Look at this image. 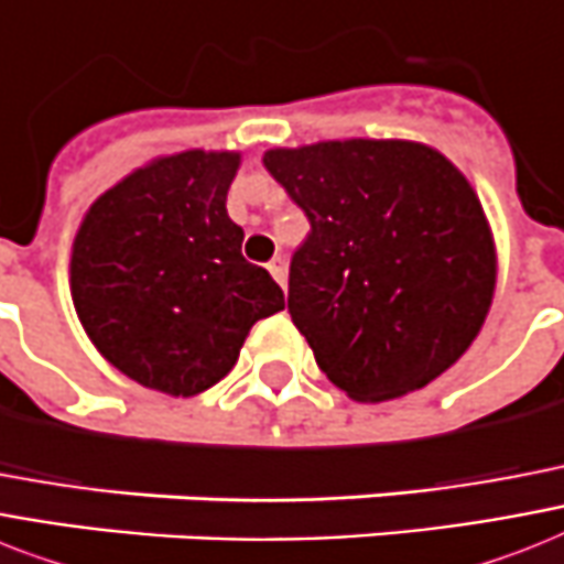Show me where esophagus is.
I'll list each match as a JSON object with an SVG mask.
<instances>
[{"label":"esophagus","instance_id":"34e87169","mask_svg":"<svg viewBox=\"0 0 564 564\" xmlns=\"http://www.w3.org/2000/svg\"><path fill=\"white\" fill-rule=\"evenodd\" d=\"M269 272H272V278L281 283V286H286V263H283L281 258H274L272 263H269Z\"/></svg>","mask_w":564,"mask_h":564}]
</instances>
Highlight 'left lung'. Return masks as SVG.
Returning <instances> with one entry per match:
<instances>
[{"mask_svg":"<svg viewBox=\"0 0 564 564\" xmlns=\"http://www.w3.org/2000/svg\"><path fill=\"white\" fill-rule=\"evenodd\" d=\"M263 164L310 219L290 315L329 382L382 402L452 368L496 292V242L464 173L391 139L278 148Z\"/></svg>","mask_w":564,"mask_h":564,"instance_id":"left-lung-1","label":"left lung"}]
</instances>
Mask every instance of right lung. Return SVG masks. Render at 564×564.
<instances>
[{
	"mask_svg": "<svg viewBox=\"0 0 564 564\" xmlns=\"http://www.w3.org/2000/svg\"><path fill=\"white\" fill-rule=\"evenodd\" d=\"M240 153L164 155L86 210L72 246V301L86 336L123 377L196 397L235 368L254 322L283 310L242 258L226 210Z\"/></svg>",
	"mask_w": 564,
	"mask_h": 564,
	"instance_id": "obj_1",
	"label": "right lung"
}]
</instances>
